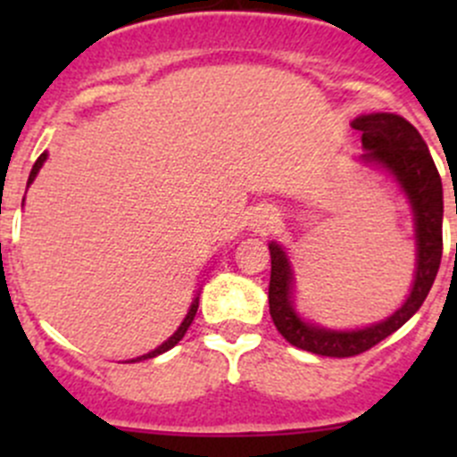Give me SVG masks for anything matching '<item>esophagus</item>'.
Instances as JSON below:
<instances>
[{"mask_svg": "<svg viewBox=\"0 0 457 457\" xmlns=\"http://www.w3.org/2000/svg\"><path fill=\"white\" fill-rule=\"evenodd\" d=\"M276 214L271 210H258L254 216H252V225L256 228V232H265L271 223H274Z\"/></svg>", "mask_w": 457, "mask_h": 457, "instance_id": "obj_1", "label": "esophagus"}]
</instances>
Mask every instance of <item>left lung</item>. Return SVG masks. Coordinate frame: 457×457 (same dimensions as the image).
<instances>
[{
	"instance_id": "8db88e82",
	"label": "left lung",
	"mask_w": 457,
	"mask_h": 457,
	"mask_svg": "<svg viewBox=\"0 0 457 457\" xmlns=\"http://www.w3.org/2000/svg\"><path fill=\"white\" fill-rule=\"evenodd\" d=\"M362 132V159L385 168L407 195L416 220L418 265L411 294L386 320L353 331H336L305 322L292 305V267L278 243H270V314L289 345L318 356L349 358L367 352L404 325L425 303L442 261V181L420 132L400 114L373 112L352 121Z\"/></svg>"
}]
</instances>
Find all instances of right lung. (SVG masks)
<instances>
[{"label": "right lung", "mask_w": 457, "mask_h": 457, "mask_svg": "<svg viewBox=\"0 0 457 457\" xmlns=\"http://www.w3.org/2000/svg\"><path fill=\"white\" fill-rule=\"evenodd\" d=\"M46 152L44 154H39V159L35 161V165H32V170H30V177H29V186L32 181H35V177H37V172H39V168L41 165H44V161H46ZM196 310H199V296L195 298V301H192V305H190V310H187V316L183 318V322H181V327H179L177 331H174L172 336H170L168 340H165L163 345H159V347L154 349V352H150V353H143V356H139V358H135V361H130V362H139V361H147V358H154V356H159V353H163V352H168V349H172L174 345L179 343V340L183 338V336H186V331H187V327L192 325V320H195V316H196Z\"/></svg>", "instance_id": "1"}]
</instances>
